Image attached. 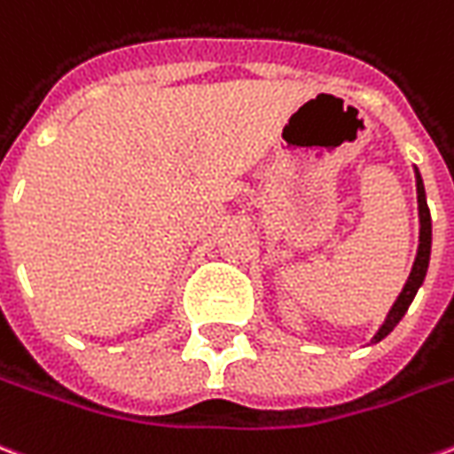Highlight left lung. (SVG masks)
<instances>
[{"instance_id":"left-lung-1","label":"left lung","mask_w":454,"mask_h":454,"mask_svg":"<svg viewBox=\"0 0 454 454\" xmlns=\"http://www.w3.org/2000/svg\"><path fill=\"white\" fill-rule=\"evenodd\" d=\"M417 200H419V223H421L417 259H414V266H411V273H410V278H407V283H404L403 293H400V297L395 300V304H393V309H390L388 314V319H386V324L380 326V331L376 333L373 340H383V338H386V335H388L397 324H400V319L404 317V311L410 309V304L411 300H414V295H417V290H419V286L424 283V276H427L428 257H431V212H428L427 192H424V183H421L419 171H417Z\"/></svg>"}]
</instances>
